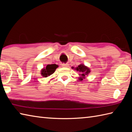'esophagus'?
<instances>
[{"label": "esophagus", "mask_w": 132, "mask_h": 132, "mask_svg": "<svg viewBox=\"0 0 132 132\" xmlns=\"http://www.w3.org/2000/svg\"><path fill=\"white\" fill-rule=\"evenodd\" d=\"M62 66L63 67H64V68H68V67H69V64H68V63H63L62 64Z\"/></svg>", "instance_id": "34e87169"}]
</instances>
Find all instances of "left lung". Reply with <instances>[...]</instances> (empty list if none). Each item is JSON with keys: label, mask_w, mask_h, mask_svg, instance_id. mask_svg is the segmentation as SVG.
Returning <instances> with one entry per match:
<instances>
[{"label": "left lung", "mask_w": 132, "mask_h": 132, "mask_svg": "<svg viewBox=\"0 0 132 132\" xmlns=\"http://www.w3.org/2000/svg\"><path fill=\"white\" fill-rule=\"evenodd\" d=\"M76 70H77V71L81 73V76H82V77L79 78L80 80L83 79L82 78H85V76H86V75L88 74L90 72L89 68H87L86 66H84V64H80V65L78 66V67L76 68Z\"/></svg>", "instance_id": "left-lung-1"}]
</instances>
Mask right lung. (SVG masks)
I'll use <instances>...</instances> for the list:
<instances>
[{"mask_svg": "<svg viewBox=\"0 0 132 132\" xmlns=\"http://www.w3.org/2000/svg\"><path fill=\"white\" fill-rule=\"evenodd\" d=\"M58 67V65L56 64H47L45 69H43L42 71V74L43 77H47L50 75L54 73L55 69Z\"/></svg>", "mask_w": 132, "mask_h": 132, "instance_id": "1", "label": "right lung"}]
</instances>
